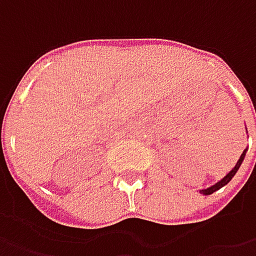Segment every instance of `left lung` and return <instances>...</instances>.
Listing matches in <instances>:
<instances>
[{
	"label": "left lung",
	"mask_w": 256,
	"mask_h": 256,
	"mask_svg": "<svg viewBox=\"0 0 256 256\" xmlns=\"http://www.w3.org/2000/svg\"><path fill=\"white\" fill-rule=\"evenodd\" d=\"M255 106V111H256V105H254ZM245 128H246V125H245ZM246 134H248V131H246ZM246 151H248V146L244 150V152L241 154V156H240V160H238V162L235 164V166L232 168L231 171L228 172L222 180H220V181L216 182V184H214V185H211V186H208V188H205V190H200V194H202V195H211V194H214L215 191H218V190H221L222 186H225L228 182L231 181L232 178L235 176V174L238 172V170H240V166L242 165V162H244V160H245V155H246Z\"/></svg>",
	"instance_id": "8db88e82"
}]
</instances>
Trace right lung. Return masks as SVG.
Wrapping results in <instances>:
<instances>
[{"instance_id": "1", "label": "right lung", "mask_w": 256, "mask_h": 256, "mask_svg": "<svg viewBox=\"0 0 256 256\" xmlns=\"http://www.w3.org/2000/svg\"><path fill=\"white\" fill-rule=\"evenodd\" d=\"M254 105H255V104H254Z\"/></svg>"}]
</instances>
